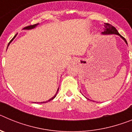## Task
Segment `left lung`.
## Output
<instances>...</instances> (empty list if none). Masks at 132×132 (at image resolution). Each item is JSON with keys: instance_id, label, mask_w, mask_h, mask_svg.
Segmentation results:
<instances>
[{"instance_id": "left-lung-1", "label": "left lung", "mask_w": 132, "mask_h": 132, "mask_svg": "<svg viewBox=\"0 0 132 132\" xmlns=\"http://www.w3.org/2000/svg\"><path fill=\"white\" fill-rule=\"evenodd\" d=\"M104 31H102V34H103V35H112V34L118 35V36H120V38H122L123 41H124V42H125L126 44L128 45V43H127V42H126V40L125 38H123V37H122V36L118 33V31H117V30H116V29L115 28L114 26H112L111 24H108V23H104ZM88 100H89V99H88Z\"/></svg>"}]
</instances>
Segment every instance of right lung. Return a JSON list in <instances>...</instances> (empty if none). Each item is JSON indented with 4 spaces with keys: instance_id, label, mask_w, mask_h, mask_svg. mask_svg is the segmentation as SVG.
<instances>
[{
    "instance_id": "right-lung-1",
    "label": "right lung",
    "mask_w": 132,
    "mask_h": 132,
    "mask_svg": "<svg viewBox=\"0 0 132 132\" xmlns=\"http://www.w3.org/2000/svg\"><path fill=\"white\" fill-rule=\"evenodd\" d=\"M38 24H39V23H38V24H34V25L29 26H27V27H26V28H23V30H31V29H34V28H36V27L37 26H38ZM16 36H14V37L13 38H12V39H11V41H10V43H9V45H8V46H9V44H10V43L12 42V40H13L14 39V38H15V37H16ZM7 48H8V47H7ZM58 90H59V88H58V89H57V93H56V94H55L54 96H53V97L52 98H50V100H48V101H45V102H41V103H45V102H48V101H52V100H53V99L55 97V96H56V95H57V92H58Z\"/></svg>"
}]
</instances>
